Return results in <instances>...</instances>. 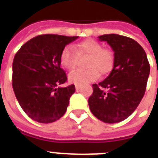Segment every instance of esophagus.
<instances>
[{
  "mask_svg": "<svg viewBox=\"0 0 158 158\" xmlns=\"http://www.w3.org/2000/svg\"><path fill=\"white\" fill-rule=\"evenodd\" d=\"M75 89H76V90L78 91V90H79V89H81V86H80V85H75Z\"/></svg>",
  "mask_w": 158,
  "mask_h": 158,
  "instance_id": "esophagus-1",
  "label": "esophagus"
}]
</instances>
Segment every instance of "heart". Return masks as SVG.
Masks as SVG:
<instances>
[{"instance_id":"1","label":"heart","mask_w":158,"mask_h":158,"mask_svg":"<svg viewBox=\"0 0 158 158\" xmlns=\"http://www.w3.org/2000/svg\"><path fill=\"white\" fill-rule=\"evenodd\" d=\"M73 49L65 47L60 56V64L65 69L72 70L77 65L79 57L89 56L86 70H74L69 74V80L76 85H84L95 81L102 74H109L115 63L114 53L103 48L101 43L94 39H86L74 45Z\"/></svg>"}]
</instances>
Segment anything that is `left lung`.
I'll list each match as a JSON object with an SVG mask.
<instances>
[{
  "label": "left lung",
  "instance_id": "8db88e82",
  "mask_svg": "<svg viewBox=\"0 0 158 158\" xmlns=\"http://www.w3.org/2000/svg\"><path fill=\"white\" fill-rule=\"evenodd\" d=\"M114 51L115 63L107 78L93 84L89 106L95 117L114 124L125 120L137 108L145 94L150 64L143 48L132 38L118 34H104Z\"/></svg>",
  "mask_w": 158,
  "mask_h": 158
}]
</instances>
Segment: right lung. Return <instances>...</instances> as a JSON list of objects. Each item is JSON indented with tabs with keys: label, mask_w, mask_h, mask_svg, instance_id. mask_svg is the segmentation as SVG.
I'll use <instances>...</instances> for the list:
<instances>
[{
	"label": "right lung",
	"mask_w": 158,
	"mask_h": 158,
	"mask_svg": "<svg viewBox=\"0 0 158 158\" xmlns=\"http://www.w3.org/2000/svg\"><path fill=\"white\" fill-rule=\"evenodd\" d=\"M75 37L43 34L24 43L14 57L12 86L23 111L37 122H54L64 115L74 84L60 87L67 81L60 68V56Z\"/></svg>",
	"instance_id": "obj_1"
}]
</instances>
